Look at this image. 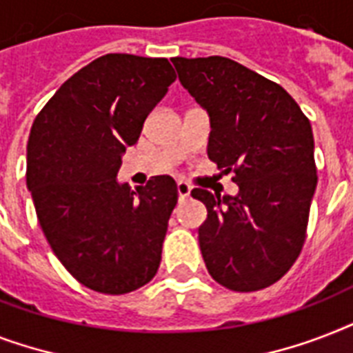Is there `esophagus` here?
<instances>
[{
    "label": "esophagus",
    "mask_w": 353,
    "mask_h": 353,
    "mask_svg": "<svg viewBox=\"0 0 353 353\" xmlns=\"http://www.w3.org/2000/svg\"><path fill=\"white\" fill-rule=\"evenodd\" d=\"M190 190H192V188H190V185H188V183H185V181L177 183V196H179V199L188 198V196H190Z\"/></svg>",
    "instance_id": "34e87169"
}]
</instances>
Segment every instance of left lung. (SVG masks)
Here are the masks:
<instances>
[{
	"label": "left lung",
	"mask_w": 353,
	"mask_h": 353,
	"mask_svg": "<svg viewBox=\"0 0 353 353\" xmlns=\"http://www.w3.org/2000/svg\"><path fill=\"white\" fill-rule=\"evenodd\" d=\"M183 88L210 119L209 159L234 172L236 196L194 188L207 207L199 249L232 291L282 279L306 240L317 168L312 124L284 88L231 58H172Z\"/></svg>",
	"instance_id": "left-lung-1"
}]
</instances>
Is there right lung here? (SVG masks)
I'll return each mask as SVG.
<instances>
[{
  "label": "right lung",
  "mask_w": 353,
  "mask_h": 353,
  "mask_svg": "<svg viewBox=\"0 0 353 353\" xmlns=\"http://www.w3.org/2000/svg\"><path fill=\"white\" fill-rule=\"evenodd\" d=\"M176 71L166 58L104 54L65 80L30 128L27 188L52 252L80 284L124 295L154 279L176 181L119 183L122 154Z\"/></svg>",
  "instance_id": "1"
}]
</instances>
